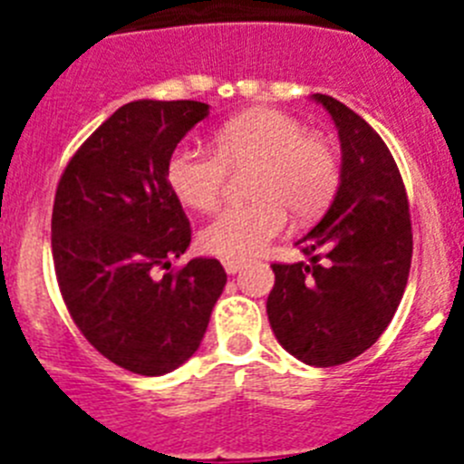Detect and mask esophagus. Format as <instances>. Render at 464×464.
<instances>
[{
    "instance_id": "obj_1",
    "label": "esophagus",
    "mask_w": 464,
    "mask_h": 464,
    "mask_svg": "<svg viewBox=\"0 0 464 464\" xmlns=\"http://www.w3.org/2000/svg\"><path fill=\"white\" fill-rule=\"evenodd\" d=\"M223 267L227 274H237L244 267V260H237V257H223Z\"/></svg>"
}]
</instances>
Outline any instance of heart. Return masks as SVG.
I'll list each match as a JSON object with an SVG mask.
<instances>
[{
    "label": "heart",
    "instance_id": "heart-1",
    "mask_svg": "<svg viewBox=\"0 0 464 464\" xmlns=\"http://www.w3.org/2000/svg\"><path fill=\"white\" fill-rule=\"evenodd\" d=\"M216 153L176 146L165 179L176 199L195 211H211L223 197L227 169L253 167V202L227 207L199 235L204 251L220 257H251L276 239L295 218L309 220L327 208L339 188V155L327 139L306 134L290 113L253 109L220 125Z\"/></svg>",
    "mask_w": 464,
    "mask_h": 464
}]
</instances>
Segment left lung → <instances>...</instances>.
Listing matches in <instances>:
<instances>
[{"label":"left lung","instance_id":"left-lung-1","mask_svg":"<svg viewBox=\"0 0 464 464\" xmlns=\"http://www.w3.org/2000/svg\"><path fill=\"white\" fill-rule=\"evenodd\" d=\"M342 139V183L297 246L311 262H274L269 325L288 353L315 367L358 358L391 325L411 269L409 199L374 127L330 94H314Z\"/></svg>","mask_w":464,"mask_h":464}]
</instances>
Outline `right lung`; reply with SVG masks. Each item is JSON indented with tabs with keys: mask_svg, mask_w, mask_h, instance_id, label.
Returning a JSON list of instances; mask_svg holds the SVG:
<instances>
[{
	"mask_svg": "<svg viewBox=\"0 0 464 464\" xmlns=\"http://www.w3.org/2000/svg\"><path fill=\"white\" fill-rule=\"evenodd\" d=\"M207 113L192 100L130 102L81 143L57 183L51 246L64 306L81 334L132 374L186 362L227 281L216 257L171 267L192 227L165 165Z\"/></svg>",
	"mask_w": 464,
	"mask_h": 464,
	"instance_id": "1",
	"label": "right lung"
}]
</instances>
